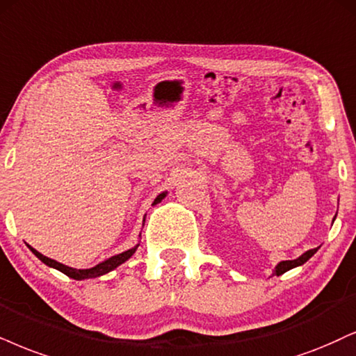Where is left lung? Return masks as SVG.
Instances as JSON below:
<instances>
[{"mask_svg": "<svg viewBox=\"0 0 356 356\" xmlns=\"http://www.w3.org/2000/svg\"><path fill=\"white\" fill-rule=\"evenodd\" d=\"M317 251H318V248H315V249H310V251L304 252V254H302L300 257L293 259V261H282V262H279V264L275 266L274 275H280V274H284V272H287V270L293 269V267H297V266H302V264H305V262L309 261V259L312 257L314 254L317 252Z\"/></svg>", "mask_w": 356, "mask_h": 356, "instance_id": "8db88e82", "label": "left lung"}]
</instances>
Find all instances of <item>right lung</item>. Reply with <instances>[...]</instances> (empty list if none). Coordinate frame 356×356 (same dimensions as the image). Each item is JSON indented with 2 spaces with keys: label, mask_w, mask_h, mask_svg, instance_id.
Wrapping results in <instances>:
<instances>
[{
  "label": "right lung",
  "mask_w": 356,
  "mask_h": 356,
  "mask_svg": "<svg viewBox=\"0 0 356 356\" xmlns=\"http://www.w3.org/2000/svg\"><path fill=\"white\" fill-rule=\"evenodd\" d=\"M165 196H166V193H161V195H158L156 198H155V201H153V204L160 203V201L163 200ZM137 248H138V244L135 245V248L129 249V251H125V252H122V254H117V256L108 257L107 261L100 262V264H97L95 267H90V269H74V267H69V266L60 264V262L54 261V259H49V257L42 256L41 252H38L36 249H33V248H31V245H29V249H31V251H33V254L39 259V261H42L44 264H46V266L54 267V269L60 270V272H63V274L67 275V277L76 279V280H84V279H92V277H100V275L107 274V272H111V270L115 269V267H118L120 264H124L125 261H129V259H130L131 256H134V252L137 251Z\"/></svg>",
  "instance_id": "add662e5"
}]
</instances>
